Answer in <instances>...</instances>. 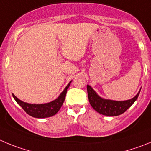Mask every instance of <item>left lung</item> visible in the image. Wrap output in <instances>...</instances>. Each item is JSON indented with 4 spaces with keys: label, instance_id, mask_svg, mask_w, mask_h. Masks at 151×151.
<instances>
[{
    "label": "left lung",
    "instance_id": "8db88e82",
    "mask_svg": "<svg viewBox=\"0 0 151 151\" xmlns=\"http://www.w3.org/2000/svg\"><path fill=\"white\" fill-rule=\"evenodd\" d=\"M141 91V90H140ZM140 91L138 94L132 99L126 101H114L110 99L101 98L93 90L89 85H87L88 98L93 109L101 114L105 116H118L125 112L129 108L132 104L136 101L139 96Z\"/></svg>",
    "mask_w": 151,
    "mask_h": 151
}]
</instances>
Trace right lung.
<instances>
[{
    "mask_svg": "<svg viewBox=\"0 0 151 151\" xmlns=\"http://www.w3.org/2000/svg\"><path fill=\"white\" fill-rule=\"evenodd\" d=\"M70 81L67 85L63 92L59 95V96L56 99L53 101H50L49 103H45V104H29V103L24 102L21 101L20 99L16 97L14 94H13V97L16 100V101L21 106L22 109L25 111L30 116H33L35 118H46L50 117L59 111L62 105L63 104L65 99L66 93H67V89L70 85Z\"/></svg>",
    "mask_w": 151,
    "mask_h": 151,
    "instance_id": "add662e5",
    "label": "right lung"
}]
</instances>
